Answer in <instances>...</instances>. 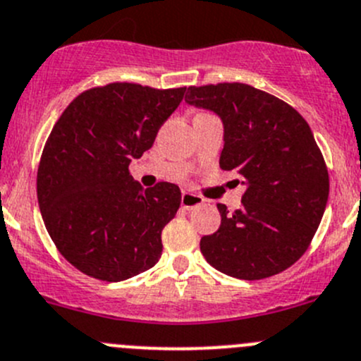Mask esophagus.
<instances>
[{
	"mask_svg": "<svg viewBox=\"0 0 361 361\" xmlns=\"http://www.w3.org/2000/svg\"><path fill=\"white\" fill-rule=\"evenodd\" d=\"M202 202H204V199H202L201 195H195L192 194V192H183V194H181V208L185 209L197 208V206H201Z\"/></svg>",
	"mask_w": 361,
	"mask_h": 361,
	"instance_id": "34e87169",
	"label": "esophagus"
}]
</instances>
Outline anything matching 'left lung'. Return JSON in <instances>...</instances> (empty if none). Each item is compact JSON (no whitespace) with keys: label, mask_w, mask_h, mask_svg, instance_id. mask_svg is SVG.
<instances>
[{"label":"left lung","mask_w":361,"mask_h":361,"mask_svg":"<svg viewBox=\"0 0 361 361\" xmlns=\"http://www.w3.org/2000/svg\"><path fill=\"white\" fill-rule=\"evenodd\" d=\"M185 102L222 120L220 167L245 187L240 209L216 204L222 220L201 238L202 255L234 279L281 274L309 248L330 194L309 123L284 100L241 82L190 86Z\"/></svg>","instance_id":"8db88e82"}]
</instances>
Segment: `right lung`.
I'll return each mask as SVG.
<instances>
[{
  "label": "right lung",
  "mask_w": 361,
  "mask_h": 361,
  "mask_svg": "<svg viewBox=\"0 0 361 361\" xmlns=\"http://www.w3.org/2000/svg\"><path fill=\"white\" fill-rule=\"evenodd\" d=\"M185 90L113 82L80 93L56 121L38 166V206L51 240L82 274L127 281L162 255L180 187L145 190L128 166L152 148Z\"/></svg>",
  "instance_id": "add662e5"
}]
</instances>
